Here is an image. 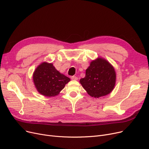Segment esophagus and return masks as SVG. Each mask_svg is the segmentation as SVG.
Segmentation results:
<instances>
[{"label":"esophagus","instance_id":"34e87169","mask_svg":"<svg viewBox=\"0 0 149 149\" xmlns=\"http://www.w3.org/2000/svg\"><path fill=\"white\" fill-rule=\"evenodd\" d=\"M70 79H71L73 80H78V78L75 76H72L71 77H70Z\"/></svg>","mask_w":149,"mask_h":149}]
</instances>
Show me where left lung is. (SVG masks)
I'll list each match as a JSON object with an SVG mask.
<instances>
[{"label":"left lung","instance_id":"8db88e82","mask_svg":"<svg viewBox=\"0 0 149 149\" xmlns=\"http://www.w3.org/2000/svg\"><path fill=\"white\" fill-rule=\"evenodd\" d=\"M116 73L113 66L106 60L98 57L91 62L86 75L80 82L88 94L94 98L103 97L113 89Z\"/></svg>","mask_w":149,"mask_h":149}]
</instances>
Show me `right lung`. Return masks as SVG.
<instances>
[{
	"mask_svg": "<svg viewBox=\"0 0 149 149\" xmlns=\"http://www.w3.org/2000/svg\"><path fill=\"white\" fill-rule=\"evenodd\" d=\"M70 81V79L61 74L52 63L43 62L33 73V81L37 91L46 97H54L59 94Z\"/></svg>",
	"mask_w": 149,
	"mask_h": 149,
	"instance_id": "1",
	"label": "right lung"
}]
</instances>
